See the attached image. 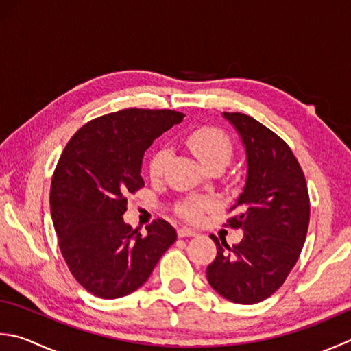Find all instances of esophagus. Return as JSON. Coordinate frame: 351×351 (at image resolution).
Returning <instances> with one entry per match:
<instances>
[{"instance_id": "esophagus-1", "label": "esophagus", "mask_w": 351, "mask_h": 351, "mask_svg": "<svg viewBox=\"0 0 351 351\" xmlns=\"http://www.w3.org/2000/svg\"><path fill=\"white\" fill-rule=\"evenodd\" d=\"M178 236L180 237H190V236H196V231L189 228V226H181L180 230H178Z\"/></svg>"}]
</instances>
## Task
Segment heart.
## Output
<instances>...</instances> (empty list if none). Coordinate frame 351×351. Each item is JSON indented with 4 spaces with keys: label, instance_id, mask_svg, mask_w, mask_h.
<instances>
[{
    "label": "heart",
    "instance_id": "b5f03b06",
    "mask_svg": "<svg viewBox=\"0 0 351 351\" xmlns=\"http://www.w3.org/2000/svg\"><path fill=\"white\" fill-rule=\"evenodd\" d=\"M185 144L193 152V155L202 162V166L210 167L216 164H228L232 156V144L228 136L222 130L216 128H199L195 129L185 136ZM169 161V150L158 149L154 154L149 164V173L152 178H160L162 175L166 164ZM211 207L210 201H187L182 207L181 213L190 221L201 219L202 213Z\"/></svg>",
    "mask_w": 351,
    "mask_h": 351
}]
</instances>
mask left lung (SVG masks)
Returning <instances> with one entry per match:
<instances>
[{
	"instance_id": "8db88e82",
	"label": "left lung",
	"mask_w": 351,
	"mask_h": 351,
	"mask_svg": "<svg viewBox=\"0 0 351 351\" xmlns=\"http://www.w3.org/2000/svg\"><path fill=\"white\" fill-rule=\"evenodd\" d=\"M222 117L245 149V184L231 208L237 216L228 221L243 237L228 246L210 236L217 256L207 278L221 297L256 304L285 283L303 250L311 219L307 184L292 150L272 130L245 114Z\"/></svg>"
}]
</instances>
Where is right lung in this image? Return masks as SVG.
<instances>
[{
    "mask_svg": "<svg viewBox=\"0 0 351 351\" xmlns=\"http://www.w3.org/2000/svg\"><path fill=\"white\" fill-rule=\"evenodd\" d=\"M184 114L125 109L86 123L62 152L50 190L59 246L79 283L100 298H120L146 283L176 240L158 219L147 234L125 222L129 193L144 185L143 158Z\"/></svg>",
    "mask_w": 351,
    "mask_h": 351,
    "instance_id": "obj_1",
    "label": "right lung"
}]
</instances>
